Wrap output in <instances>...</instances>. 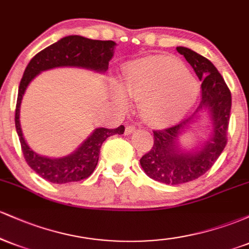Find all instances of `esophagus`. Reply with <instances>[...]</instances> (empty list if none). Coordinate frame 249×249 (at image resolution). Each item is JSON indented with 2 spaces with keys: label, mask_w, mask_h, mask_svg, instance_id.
<instances>
[{
  "label": "esophagus",
  "mask_w": 249,
  "mask_h": 249,
  "mask_svg": "<svg viewBox=\"0 0 249 249\" xmlns=\"http://www.w3.org/2000/svg\"><path fill=\"white\" fill-rule=\"evenodd\" d=\"M134 131H136V126H133V125H128V126H126V128H125V134L128 136V134L133 133Z\"/></svg>",
  "instance_id": "obj_1"
}]
</instances>
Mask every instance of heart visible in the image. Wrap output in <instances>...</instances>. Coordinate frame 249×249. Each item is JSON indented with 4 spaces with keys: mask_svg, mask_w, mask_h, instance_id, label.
I'll use <instances>...</instances> for the list:
<instances>
[{
    "mask_svg": "<svg viewBox=\"0 0 249 249\" xmlns=\"http://www.w3.org/2000/svg\"><path fill=\"white\" fill-rule=\"evenodd\" d=\"M122 89L127 96L142 102V113L153 124L172 123L193 107L199 85L181 62L171 57L153 56L134 62L122 77ZM117 99L125 97L117 91Z\"/></svg>",
    "mask_w": 249,
    "mask_h": 249,
    "instance_id": "heart-1",
    "label": "heart"
}]
</instances>
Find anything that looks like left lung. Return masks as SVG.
Wrapping results in <instances>:
<instances>
[{
    "label": "left lung",
    "mask_w": 249,
    "mask_h": 249,
    "mask_svg": "<svg viewBox=\"0 0 249 249\" xmlns=\"http://www.w3.org/2000/svg\"><path fill=\"white\" fill-rule=\"evenodd\" d=\"M177 51L186 58L201 81V101L196 112L173 126L153 131V146L142 157L141 165L150 178L170 185H180L204 176L213 166L227 144L232 96L216 68L204 56L184 47ZM202 108L211 112L213 134L207 145L196 153H182L176 139L182 128Z\"/></svg>",
    "instance_id": "1"
}]
</instances>
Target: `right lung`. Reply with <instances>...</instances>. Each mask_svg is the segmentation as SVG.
<instances>
[{
  "label": "right lung",
  "instance_id": "obj_1",
  "mask_svg": "<svg viewBox=\"0 0 249 249\" xmlns=\"http://www.w3.org/2000/svg\"><path fill=\"white\" fill-rule=\"evenodd\" d=\"M115 45L113 41H98L77 35L67 36L39 51L25 68L17 95L15 126L25 161L43 179L53 184H67L89 178L97 166L103 142L107 137L124 133L125 127L121 125L117 128H96L75 152L64 158L38 156L27 145L19 124V107L25 89L41 71L57 67H81L104 72L113 56Z\"/></svg>",
  "mask_w": 249,
  "mask_h": 249
}]
</instances>
